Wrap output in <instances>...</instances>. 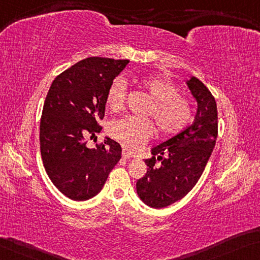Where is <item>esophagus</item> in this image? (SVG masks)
<instances>
[{"label":"esophagus","instance_id":"esophagus-1","mask_svg":"<svg viewBox=\"0 0 260 260\" xmlns=\"http://www.w3.org/2000/svg\"><path fill=\"white\" fill-rule=\"evenodd\" d=\"M122 157L124 158V159H130V158H133V157H135V155L131 153V152H129V151H126V150H123V152H122Z\"/></svg>","mask_w":260,"mask_h":260}]
</instances>
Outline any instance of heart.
I'll return each mask as SVG.
<instances>
[{
  "mask_svg": "<svg viewBox=\"0 0 260 260\" xmlns=\"http://www.w3.org/2000/svg\"><path fill=\"white\" fill-rule=\"evenodd\" d=\"M141 85L153 100L146 115L154 118L162 135L180 133L191 122L193 110L188 100L180 96V90L169 79L146 75L139 79ZM127 85L122 77L115 78L108 87L106 103L109 109L119 111L124 108ZM108 134L129 150H137L153 135L152 122L147 118L125 116L114 119L108 125Z\"/></svg>",
  "mask_w": 260,
  "mask_h": 260,
  "instance_id": "b5f03b06",
  "label": "heart"
}]
</instances>
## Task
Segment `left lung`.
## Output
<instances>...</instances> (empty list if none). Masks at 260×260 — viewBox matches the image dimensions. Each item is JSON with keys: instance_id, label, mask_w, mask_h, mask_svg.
Returning a JSON list of instances; mask_svg holds the SVG:
<instances>
[{"instance_id": "8db88e82", "label": "left lung", "mask_w": 260, "mask_h": 260, "mask_svg": "<svg viewBox=\"0 0 260 260\" xmlns=\"http://www.w3.org/2000/svg\"><path fill=\"white\" fill-rule=\"evenodd\" d=\"M187 85L198 101L195 121L180 134L153 147V157L145 160L149 169L136 183L139 198L152 208L170 206L193 189L216 143L217 107L213 94L194 77ZM157 161H162L160 167L155 165Z\"/></svg>"}]
</instances>
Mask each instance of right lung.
<instances>
[{"mask_svg": "<svg viewBox=\"0 0 260 260\" xmlns=\"http://www.w3.org/2000/svg\"><path fill=\"white\" fill-rule=\"evenodd\" d=\"M129 60L89 57L53 80L44 102L39 143L44 167L53 185L74 201L100 193L122 157V147L107 138L95 149L87 139L102 130L111 81Z\"/></svg>", "mask_w": 260, "mask_h": 260, "instance_id": "obj_1", "label": "right lung"}]
</instances>
